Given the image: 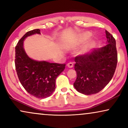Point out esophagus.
Returning a JSON list of instances; mask_svg holds the SVG:
<instances>
[{
  "mask_svg": "<svg viewBox=\"0 0 128 128\" xmlns=\"http://www.w3.org/2000/svg\"><path fill=\"white\" fill-rule=\"evenodd\" d=\"M67 66H68V68H72L73 66V64L72 62H69V63H68V64H67Z\"/></svg>",
  "mask_w": 128,
  "mask_h": 128,
  "instance_id": "34e87169",
  "label": "esophagus"
}]
</instances>
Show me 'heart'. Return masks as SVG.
<instances>
[{"label":"heart","instance_id":"1","mask_svg":"<svg viewBox=\"0 0 128 128\" xmlns=\"http://www.w3.org/2000/svg\"><path fill=\"white\" fill-rule=\"evenodd\" d=\"M90 33H89V32H86V33H85V34H84L83 35L82 39V40H83V41H85V40H86L88 39V38L90 37ZM87 48H88V47H87V46L85 47V48H84L83 50H81V53L83 54L86 53V52L87 51Z\"/></svg>","mask_w":128,"mask_h":128}]
</instances>
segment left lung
<instances>
[{
	"label": "left lung",
	"mask_w": 128,
	"mask_h": 128,
	"mask_svg": "<svg viewBox=\"0 0 128 128\" xmlns=\"http://www.w3.org/2000/svg\"><path fill=\"white\" fill-rule=\"evenodd\" d=\"M106 46L74 58L77 78L73 86L80 93L91 95L100 92L114 74L118 62L116 41L109 32L106 30Z\"/></svg>",
	"instance_id": "1"
}]
</instances>
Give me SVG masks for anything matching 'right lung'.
<instances>
[{"instance_id": "add662e5", "label": "right lung", "mask_w": 128, "mask_h": 128, "mask_svg": "<svg viewBox=\"0 0 128 128\" xmlns=\"http://www.w3.org/2000/svg\"><path fill=\"white\" fill-rule=\"evenodd\" d=\"M40 34V29L30 31L20 40L15 48V66L21 84L26 90L38 98H45L53 93L56 78L65 68V64L37 61L26 53L24 41L32 35Z\"/></svg>"}]
</instances>
